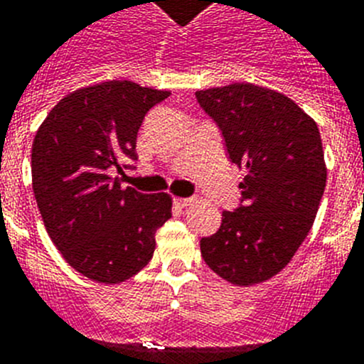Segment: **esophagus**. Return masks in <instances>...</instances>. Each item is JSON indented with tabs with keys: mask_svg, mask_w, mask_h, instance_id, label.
I'll list each match as a JSON object with an SVG mask.
<instances>
[{
	"mask_svg": "<svg viewBox=\"0 0 364 364\" xmlns=\"http://www.w3.org/2000/svg\"><path fill=\"white\" fill-rule=\"evenodd\" d=\"M192 198H173V203L179 205V207H186V205L192 203Z\"/></svg>",
	"mask_w": 364,
	"mask_h": 364,
	"instance_id": "esophagus-1",
	"label": "esophagus"
}]
</instances>
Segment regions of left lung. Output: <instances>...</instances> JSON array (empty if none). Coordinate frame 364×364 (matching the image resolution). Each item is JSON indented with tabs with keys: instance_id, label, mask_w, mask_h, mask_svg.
Listing matches in <instances>:
<instances>
[{
	"instance_id": "left-lung-1",
	"label": "left lung",
	"mask_w": 364,
	"mask_h": 364,
	"mask_svg": "<svg viewBox=\"0 0 364 364\" xmlns=\"http://www.w3.org/2000/svg\"><path fill=\"white\" fill-rule=\"evenodd\" d=\"M230 163L247 176L235 210L201 238V257L236 286L264 282L291 260L314 225L326 186L318 128L291 99L252 84L196 91Z\"/></svg>"
}]
</instances>
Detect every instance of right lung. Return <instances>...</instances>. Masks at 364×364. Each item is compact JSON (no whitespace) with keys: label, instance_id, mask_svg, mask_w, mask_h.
I'll list each match as a JSON object with an SVG mask.
<instances>
[{"label":"right lung","instance_id":"add662e5","mask_svg":"<svg viewBox=\"0 0 364 364\" xmlns=\"http://www.w3.org/2000/svg\"><path fill=\"white\" fill-rule=\"evenodd\" d=\"M168 91L109 80L69 93L38 129L33 191L46 229L71 267L95 282H124L151 260L156 232L172 216L168 194L113 179L137 161L143 119ZM134 164H124L132 168Z\"/></svg>","mask_w":364,"mask_h":364}]
</instances>
